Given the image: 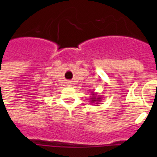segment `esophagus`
<instances>
[{
	"instance_id": "esophagus-1",
	"label": "esophagus",
	"mask_w": 157,
	"mask_h": 157,
	"mask_svg": "<svg viewBox=\"0 0 157 157\" xmlns=\"http://www.w3.org/2000/svg\"><path fill=\"white\" fill-rule=\"evenodd\" d=\"M67 86H71V81H67Z\"/></svg>"
}]
</instances>
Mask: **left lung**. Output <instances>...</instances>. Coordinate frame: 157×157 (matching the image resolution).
<instances>
[{
	"label": "left lung",
	"mask_w": 157,
	"mask_h": 157,
	"mask_svg": "<svg viewBox=\"0 0 157 157\" xmlns=\"http://www.w3.org/2000/svg\"><path fill=\"white\" fill-rule=\"evenodd\" d=\"M102 97L100 95H98V94L94 93V91L91 92V98L90 99V102L91 103H95V104H99V102L102 101ZM96 106H98V105H96Z\"/></svg>",
	"instance_id": "left-lung-1"
}]
</instances>
